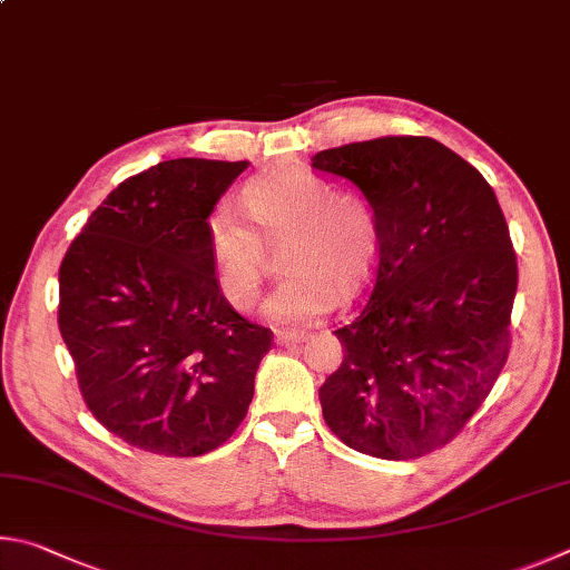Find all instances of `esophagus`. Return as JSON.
Wrapping results in <instances>:
<instances>
[{
	"mask_svg": "<svg viewBox=\"0 0 570 570\" xmlns=\"http://www.w3.org/2000/svg\"><path fill=\"white\" fill-rule=\"evenodd\" d=\"M275 341H277V345L293 347V345H297V343H305V341H307V333H297V331H277V333H275Z\"/></svg>",
	"mask_w": 570,
	"mask_h": 570,
	"instance_id": "esophagus-1",
	"label": "esophagus"
}]
</instances>
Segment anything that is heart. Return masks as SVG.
Here are the masks:
<instances>
[{"label": "heart", "mask_w": 570, "mask_h": 570, "mask_svg": "<svg viewBox=\"0 0 570 570\" xmlns=\"http://www.w3.org/2000/svg\"><path fill=\"white\" fill-rule=\"evenodd\" d=\"M243 207L217 203L205 217V243L219 291L237 311L259 297L265 267L263 239L287 233L279 265L285 275L269 293L265 313L279 325H301L325 315L337 291L353 293L373 275L377 217L357 193H335L333 183L307 169H279L243 187Z\"/></svg>", "instance_id": "heart-1"}]
</instances>
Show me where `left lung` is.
I'll return each mask as SVG.
<instances>
[{"label": "left lung", "instance_id": "obj_1", "mask_svg": "<svg viewBox=\"0 0 570 570\" xmlns=\"http://www.w3.org/2000/svg\"><path fill=\"white\" fill-rule=\"evenodd\" d=\"M313 167L351 179L377 217L365 303L335 335L343 361L321 385L345 445L413 461L463 431L511 353L515 249L493 187L431 137L323 149Z\"/></svg>", "mask_w": 570, "mask_h": 570}]
</instances>
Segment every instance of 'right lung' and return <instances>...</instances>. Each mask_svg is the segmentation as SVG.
I'll return each instance as SVG.
<instances>
[{"label": "right lung", "mask_w": 570, "mask_h": 570, "mask_svg": "<svg viewBox=\"0 0 570 570\" xmlns=\"http://www.w3.org/2000/svg\"><path fill=\"white\" fill-rule=\"evenodd\" d=\"M249 163L179 157L127 177L59 267V333L85 403L139 451L195 458L237 431L273 331L227 303L205 217Z\"/></svg>", "instance_id": "obj_1"}]
</instances>
